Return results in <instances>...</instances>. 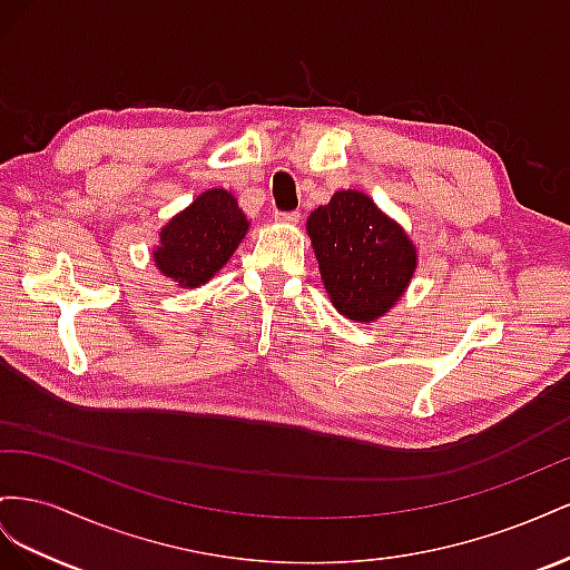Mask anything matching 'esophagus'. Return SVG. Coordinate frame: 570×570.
<instances>
[{
    "label": "esophagus",
    "instance_id": "esophagus-1",
    "mask_svg": "<svg viewBox=\"0 0 570 570\" xmlns=\"http://www.w3.org/2000/svg\"><path fill=\"white\" fill-rule=\"evenodd\" d=\"M274 219L282 224H296L301 219V213L298 209H291V213H274Z\"/></svg>",
    "mask_w": 570,
    "mask_h": 570
}]
</instances>
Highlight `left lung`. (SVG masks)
Wrapping results in <instances>:
<instances>
[{
  "mask_svg": "<svg viewBox=\"0 0 570 570\" xmlns=\"http://www.w3.org/2000/svg\"><path fill=\"white\" fill-rule=\"evenodd\" d=\"M324 288L355 322L384 315L409 286L415 248L361 190H338L307 219Z\"/></svg>",
  "mask_w": 570,
  "mask_h": 570,
  "instance_id": "8db88e82",
  "label": "left lung"
}]
</instances>
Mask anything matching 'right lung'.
<instances>
[{
	"label": "right lung",
	"mask_w": 570,
	"mask_h": 570,
	"mask_svg": "<svg viewBox=\"0 0 570 570\" xmlns=\"http://www.w3.org/2000/svg\"><path fill=\"white\" fill-rule=\"evenodd\" d=\"M246 232L248 219L234 195L224 188L205 190L159 232L155 265L176 286H200L229 263Z\"/></svg>",
	"instance_id": "obj_1"
}]
</instances>
